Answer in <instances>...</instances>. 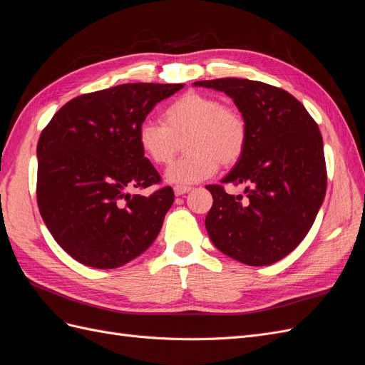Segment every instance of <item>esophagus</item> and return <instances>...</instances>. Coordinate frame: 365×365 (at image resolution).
<instances>
[{
  "instance_id": "esophagus-1",
  "label": "esophagus",
  "mask_w": 365,
  "mask_h": 365,
  "mask_svg": "<svg viewBox=\"0 0 365 365\" xmlns=\"http://www.w3.org/2000/svg\"><path fill=\"white\" fill-rule=\"evenodd\" d=\"M190 190H192L190 187H175V189H173V192H175L176 196H182V195H185V193H189Z\"/></svg>"
}]
</instances>
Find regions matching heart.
Returning a JSON list of instances; mask_svg holds the SVG:
<instances>
[{
  "label": "heart",
  "instance_id": "obj_1",
  "mask_svg": "<svg viewBox=\"0 0 365 365\" xmlns=\"http://www.w3.org/2000/svg\"><path fill=\"white\" fill-rule=\"evenodd\" d=\"M163 123L141 121L137 141L143 155L152 164L172 161L180 141L189 152L172 163L164 173L169 184L192 185L213 176L219 168L236 164L247 146V123L235 108L225 106L216 97L202 93H185L163 111Z\"/></svg>",
  "mask_w": 365,
  "mask_h": 365
}]
</instances>
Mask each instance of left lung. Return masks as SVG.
<instances>
[{
  "label": "left lung",
  "mask_w": 365,
  "mask_h": 365,
  "mask_svg": "<svg viewBox=\"0 0 365 365\" xmlns=\"http://www.w3.org/2000/svg\"><path fill=\"white\" fill-rule=\"evenodd\" d=\"M233 98L247 123L244 155L222 184H244L247 197L207 185L213 205L205 217L213 245L251 267L282 260L314 225L326 196L323 138L294 96L257 81H200Z\"/></svg>",
  "instance_id": "left-lung-1"
}]
</instances>
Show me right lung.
<instances>
[{"label":"right lung","instance_id":"obj_1","mask_svg":"<svg viewBox=\"0 0 365 365\" xmlns=\"http://www.w3.org/2000/svg\"><path fill=\"white\" fill-rule=\"evenodd\" d=\"M184 83H123L83 94L53 115L38 141V207L61 248L86 267L113 269L157 239L173 204L143 155L137 129L153 106Z\"/></svg>","mask_w":365,"mask_h":365}]
</instances>
